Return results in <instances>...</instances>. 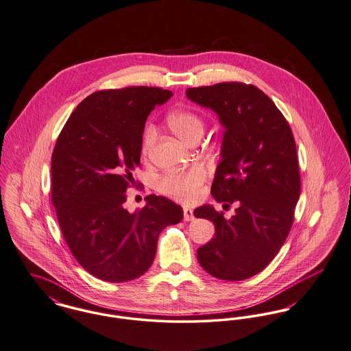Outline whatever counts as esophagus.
Listing matches in <instances>:
<instances>
[{
  "label": "esophagus",
  "mask_w": 351,
  "mask_h": 351,
  "mask_svg": "<svg viewBox=\"0 0 351 351\" xmlns=\"http://www.w3.org/2000/svg\"><path fill=\"white\" fill-rule=\"evenodd\" d=\"M183 213H184V220H186V221L193 220V217H195V216H193V213H192V210H191L189 207L186 206V207L183 208Z\"/></svg>",
  "instance_id": "obj_1"
}]
</instances>
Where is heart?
I'll return each mask as SVG.
<instances>
[{
    "instance_id": "1",
    "label": "heart",
    "mask_w": 351,
    "mask_h": 351,
    "mask_svg": "<svg viewBox=\"0 0 351 351\" xmlns=\"http://www.w3.org/2000/svg\"><path fill=\"white\" fill-rule=\"evenodd\" d=\"M168 125L180 140L189 143L192 138L202 136L203 120L191 110H175L168 116ZM156 138V128L147 125L143 136V152L148 154ZM207 179V172L202 165H193L186 171L169 172L160 180V191L178 200L192 203L197 199L200 189Z\"/></svg>"
}]
</instances>
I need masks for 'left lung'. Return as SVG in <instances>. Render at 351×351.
I'll use <instances>...</instances> for the list:
<instances>
[{
	"label": "left lung",
	"instance_id": "8db88e82",
	"mask_svg": "<svg viewBox=\"0 0 351 351\" xmlns=\"http://www.w3.org/2000/svg\"><path fill=\"white\" fill-rule=\"evenodd\" d=\"M186 95L213 109L224 128L211 193L223 206L237 204L230 219L210 204L193 211L215 226L197 261L221 280H243L270 263L293 226L300 193L295 140L280 110L254 85L220 82Z\"/></svg>",
	"mask_w": 351,
	"mask_h": 351
}]
</instances>
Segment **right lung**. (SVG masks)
Wrapping results in <instances>:
<instances>
[{
    "label": "right lung",
    "mask_w": 351,
    "mask_h": 351,
    "mask_svg": "<svg viewBox=\"0 0 351 351\" xmlns=\"http://www.w3.org/2000/svg\"><path fill=\"white\" fill-rule=\"evenodd\" d=\"M171 90L130 86L84 99L64 125L52 155V203L71 252L106 282H127L148 270L159 234L178 224L183 210L148 195L141 210H125V191L140 165L151 110Z\"/></svg>",
    "instance_id": "1"
}]
</instances>
